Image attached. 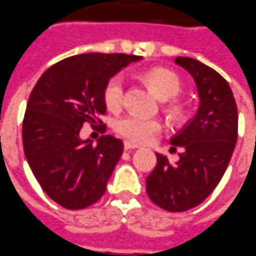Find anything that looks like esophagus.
Instances as JSON below:
<instances>
[{
  "label": "esophagus",
  "mask_w": 256,
  "mask_h": 256,
  "mask_svg": "<svg viewBox=\"0 0 256 256\" xmlns=\"http://www.w3.org/2000/svg\"><path fill=\"white\" fill-rule=\"evenodd\" d=\"M138 146L136 145H134V144H131V142H125L124 144V149L125 150H131V149H136Z\"/></svg>",
  "instance_id": "34e87169"
}]
</instances>
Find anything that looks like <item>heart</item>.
Segmentation results:
<instances>
[{
    "label": "heart",
    "mask_w": 256,
    "mask_h": 256,
    "mask_svg": "<svg viewBox=\"0 0 256 256\" xmlns=\"http://www.w3.org/2000/svg\"><path fill=\"white\" fill-rule=\"evenodd\" d=\"M150 87L160 100H170L182 90L179 77L168 68H152L145 74ZM102 98L110 110L122 107L125 98V77L122 74L112 76L106 84ZM114 130L124 140L134 144H145L158 136L164 125L155 118H144L136 114H126L120 116L114 122Z\"/></svg>",
    "instance_id": "1"
}]
</instances>
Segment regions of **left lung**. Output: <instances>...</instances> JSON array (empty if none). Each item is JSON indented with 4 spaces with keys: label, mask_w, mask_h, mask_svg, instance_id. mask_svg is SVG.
Instances as JSON below:
<instances>
[{
    "label": "left lung",
    "mask_w": 256,
    "mask_h": 256,
    "mask_svg": "<svg viewBox=\"0 0 256 256\" xmlns=\"http://www.w3.org/2000/svg\"><path fill=\"white\" fill-rule=\"evenodd\" d=\"M176 64L193 77L198 94L196 116L173 138L182 148L170 164L156 154L158 164L146 179L149 198L166 212H186L203 203L227 170L238 136L236 98L226 78L192 58H176Z\"/></svg>",
    "instance_id": "1"
}]
</instances>
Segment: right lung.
Instances as JSON below:
<instances>
[{"label":"right lung","mask_w":256,"mask_h":256,"mask_svg":"<svg viewBox=\"0 0 256 256\" xmlns=\"http://www.w3.org/2000/svg\"><path fill=\"white\" fill-rule=\"evenodd\" d=\"M140 59L124 53L76 54L53 64L35 84L22 124L24 152L40 188L62 207L80 210L104 194L122 140L104 135L92 145L80 138V130L106 114L108 80Z\"/></svg>","instance_id":"right-lung-1"}]
</instances>
